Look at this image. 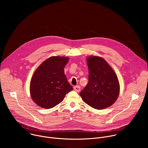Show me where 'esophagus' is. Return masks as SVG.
<instances>
[{
    "label": "esophagus",
    "instance_id": "esophagus-1",
    "mask_svg": "<svg viewBox=\"0 0 148 148\" xmlns=\"http://www.w3.org/2000/svg\"><path fill=\"white\" fill-rule=\"evenodd\" d=\"M74 90L77 92H79L80 91V87L79 86H74Z\"/></svg>",
    "mask_w": 148,
    "mask_h": 148
}]
</instances>
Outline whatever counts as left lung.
Returning a JSON list of instances; mask_svg holds the SVG:
<instances>
[{
	"label": "left lung",
	"instance_id": "8db88e82",
	"mask_svg": "<svg viewBox=\"0 0 148 148\" xmlns=\"http://www.w3.org/2000/svg\"><path fill=\"white\" fill-rule=\"evenodd\" d=\"M88 82L79 93L82 100L97 110L110 107L116 101L120 86L116 74L103 58L90 56L87 58Z\"/></svg>",
	"mask_w": 148,
	"mask_h": 148
}]
</instances>
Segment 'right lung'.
Returning a JSON list of instances; mask_svg holds the SVG:
<instances>
[{
    "label": "right lung",
    "mask_w": 148,
    "mask_h": 148,
    "mask_svg": "<svg viewBox=\"0 0 148 148\" xmlns=\"http://www.w3.org/2000/svg\"><path fill=\"white\" fill-rule=\"evenodd\" d=\"M67 57L52 56L37 67L30 84L33 101L43 108L54 107L73 90L64 74V67L69 62Z\"/></svg>",
    "instance_id": "1"
}]
</instances>
